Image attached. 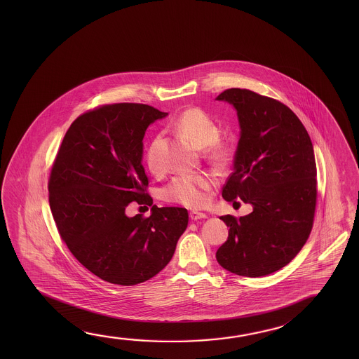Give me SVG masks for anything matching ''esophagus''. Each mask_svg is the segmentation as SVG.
I'll list each match as a JSON object with an SVG mask.
<instances>
[{
	"mask_svg": "<svg viewBox=\"0 0 359 359\" xmlns=\"http://www.w3.org/2000/svg\"><path fill=\"white\" fill-rule=\"evenodd\" d=\"M206 214L204 212H190V219L193 220V222H196V220H201V219H206Z\"/></svg>",
	"mask_w": 359,
	"mask_h": 359,
	"instance_id": "1",
	"label": "esophagus"
}]
</instances>
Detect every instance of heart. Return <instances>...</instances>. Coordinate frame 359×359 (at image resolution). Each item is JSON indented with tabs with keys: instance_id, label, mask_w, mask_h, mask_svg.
<instances>
[{
	"instance_id": "heart-1",
	"label": "heart",
	"mask_w": 359,
	"mask_h": 359,
	"mask_svg": "<svg viewBox=\"0 0 359 359\" xmlns=\"http://www.w3.org/2000/svg\"><path fill=\"white\" fill-rule=\"evenodd\" d=\"M172 128L187 136L198 149H205L208 159L215 164H224L229 158V149L219 139V128L205 111L200 109H188L182 111L174 121ZM160 142L156 136L147 147L145 163L151 172L161 169ZM214 179L205 175H180L164 189L165 199L177 201L191 209L203 208L209 200V191L214 185Z\"/></svg>"
}]
</instances>
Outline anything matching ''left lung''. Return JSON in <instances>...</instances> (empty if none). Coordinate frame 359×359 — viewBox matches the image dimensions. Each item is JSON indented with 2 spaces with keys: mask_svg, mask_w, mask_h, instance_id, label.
<instances>
[{
  "mask_svg": "<svg viewBox=\"0 0 359 359\" xmlns=\"http://www.w3.org/2000/svg\"><path fill=\"white\" fill-rule=\"evenodd\" d=\"M215 100L236 109L241 129L222 195L253 206L245 217H220L229 236L217 249V263L238 276H268L288 264L311 234L317 200L313 144L279 101L245 88H228Z\"/></svg>",
  "mask_w": 359,
  "mask_h": 359,
  "instance_id": "1",
  "label": "left lung"
}]
</instances>
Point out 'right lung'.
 I'll return each mask as SVG.
<instances>
[{"label": "right lung", "instance_id": "1", "mask_svg": "<svg viewBox=\"0 0 359 359\" xmlns=\"http://www.w3.org/2000/svg\"><path fill=\"white\" fill-rule=\"evenodd\" d=\"M168 116L153 106L114 104L71 123L48 182L60 236L81 264L105 282L135 285L170 262L188 226L184 208H151L130 217V203L153 204L142 166L149 125Z\"/></svg>", "mask_w": 359, "mask_h": 359}]
</instances>
